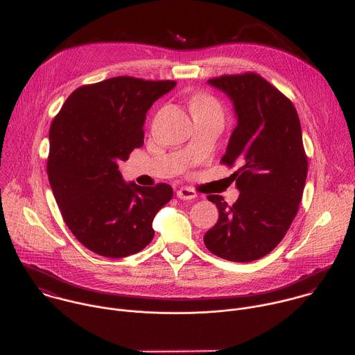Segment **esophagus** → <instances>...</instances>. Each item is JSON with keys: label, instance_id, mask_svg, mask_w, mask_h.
Returning a JSON list of instances; mask_svg holds the SVG:
<instances>
[{"label": "esophagus", "instance_id": "1", "mask_svg": "<svg viewBox=\"0 0 355 355\" xmlns=\"http://www.w3.org/2000/svg\"><path fill=\"white\" fill-rule=\"evenodd\" d=\"M177 198L184 199V200H191V199L196 198V192L193 189H189V188H180L177 191Z\"/></svg>", "mask_w": 355, "mask_h": 355}]
</instances>
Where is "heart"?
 <instances>
[{
  "mask_svg": "<svg viewBox=\"0 0 355 355\" xmlns=\"http://www.w3.org/2000/svg\"><path fill=\"white\" fill-rule=\"evenodd\" d=\"M192 110H214L220 112L218 101L207 94H198L192 101Z\"/></svg>",
  "mask_w": 355,
  "mask_h": 355,
  "instance_id": "heart-1",
  "label": "heart"
}]
</instances>
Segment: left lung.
<instances>
[{
    "label": "left lung",
    "instance_id": "obj_1",
    "mask_svg": "<svg viewBox=\"0 0 355 355\" xmlns=\"http://www.w3.org/2000/svg\"><path fill=\"white\" fill-rule=\"evenodd\" d=\"M208 83L233 103L234 128L222 163L240 195L227 205L208 195L219 219L204 243L215 256L248 263L271 252L295 219L308 174L297 112L291 101L256 73L220 76Z\"/></svg>",
    "mask_w": 355,
    "mask_h": 355
}]
</instances>
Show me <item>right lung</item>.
Returning <instances> with one entry per match:
<instances>
[{
    "label": "right lung",
    "instance_id": "obj_1",
    "mask_svg": "<svg viewBox=\"0 0 355 355\" xmlns=\"http://www.w3.org/2000/svg\"><path fill=\"white\" fill-rule=\"evenodd\" d=\"M175 85L126 76L83 85L50 126V187L71 233L99 256L143 250L155 237V216L173 198L168 184L125 182L118 164L143 146L147 111Z\"/></svg>",
    "mask_w": 355,
    "mask_h": 355
}]
</instances>
